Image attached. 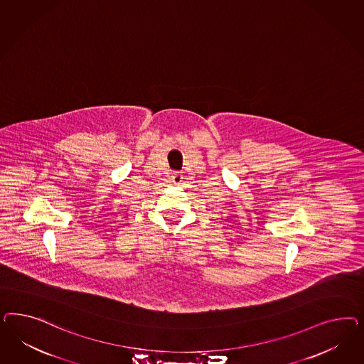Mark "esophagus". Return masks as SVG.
<instances>
[{
    "label": "esophagus",
    "mask_w": 364,
    "mask_h": 364,
    "mask_svg": "<svg viewBox=\"0 0 364 364\" xmlns=\"http://www.w3.org/2000/svg\"><path fill=\"white\" fill-rule=\"evenodd\" d=\"M183 178H184L183 175L176 172V173H173V175H172V183H173V184H180V183L183 181Z\"/></svg>",
    "instance_id": "34e87169"
}]
</instances>
